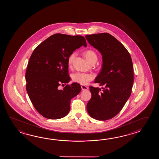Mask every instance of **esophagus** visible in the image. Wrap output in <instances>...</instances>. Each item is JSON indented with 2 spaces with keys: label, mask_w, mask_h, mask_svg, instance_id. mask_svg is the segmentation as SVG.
<instances>
[{
  "label": "esophagus",
  "mask_w": 159,
  "mask_h": 159,
  "mask_svg": "<svg viewBox=\"0 0 159 159\" xmlns=\"http://www.w3.org/2000/svg\"><path fill=\"white\" fill-rule=\"evenodd\" d=\"M81 89L82 90H88L89 88L84 85H81Z\"/></svg>",
  "instance_id": "1"
}]
</instances>
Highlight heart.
<instances>
[{"label":"heart","instance_id":"1","mask_svg":"<svg viewBox=\"0 0 159 159\" xmlns=\"http://www.w3.org/2000/svg\"><path fill=\"white\" fill-rule=\"evenodd\" d=\"M84 55L88 61L91 63L92 62L97 61V55L92 50H88L84 52ZM75 57V53H71L68 58V65H71ZM93 79L91 75L81 72H77L72 75L73 81L80 84H84L87 81H91Z\"/></svg>","mask_w":159,"mask_h":159}]
</instances>
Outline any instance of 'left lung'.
Wrapping results in <instances>:
<instances>
[{
  "mask_svg": "<svg viewBox=\"0 0 159 159\" xmlns=\"http://www.w3.org/2000/svg\"><path fill=\"white\" fill-rule=\"evenodd\" d=\"M88 43L102 56L101 71L90 86L91 98L87 111L93 118L106 120L117 115L131 94L134 82L132 59L124 45L108 33L86 35Z\"/></svg>",
  "mask_w": 159,
  "mask_h": 159,
  "instance_id": "obj_1",
  "label": "left lung"
}]
</instances>
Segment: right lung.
Wrapping results in <instances>:
<instances>
[{"label": "right lung", "mask_w": 159, "mask_h": 159, "mask_svg": "<svg viewBox=\"0 0 159 159\" xmlns=\"http://www.w3.org/2000/svg\"><path fill=\"white\" fill-rule=\"evenodd\" d=\"M86 41L82 36L57 34L44 40L34 50L27 66L25 80L27 93L34 108L41 115L58 119L68 115L70 101L80 93L78 83L60 84L70 81L68 58Z\"/></svg>", "instance_id": "right-lung-1"}]
</instances>
